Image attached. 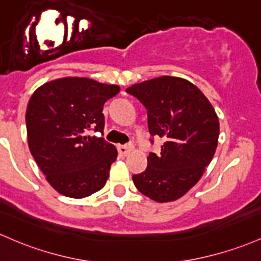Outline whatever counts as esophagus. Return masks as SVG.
I'll return each instance as SVG.
<instances>
[{
	"instance_id": "esophagus-1",
	"label": "esophagus",
	"mask_w": 261,
	"mask_h": 261,
	"mask_svg": "<svg viewBox=\"0 0 261 261\" xmlns=\"http://www.w3.org/2000/svg\"><path fill=\"white\" fill-rule=\"evenodd\" d=\"M117 151L122 156H127L133 151V145H119L117 146Z\"/></svg>"
}]
</instances>
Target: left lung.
<instances>
[{"label": "left lung", "instance_id": "1", "mask_svg": "<svg viewBox=\"0 0 261 261\" xmlns=\"http://www.w3.org/2000/svg\"><path fill=\"white\" fill-rule=\"evenodd\" d=\"M126 91L147 110L151 136L165 140L161 152H150L147 168L134 174L133 181L142 194L156 202L178 199L199 181L213 159L218 116L196 85L177 76H160Z\"/></svg>", "mask_w": 261, "mask_h": 261}]
</instances>
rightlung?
I'll return each instance as SVG.
<instances>
[{"label":"right lung","mask_w":261,"mask_h":261,"mask_svg":"<svg viewBox=\"0 0 261 261\" xmlns=\"http://www.w3.org/2000/svg\"><path fill=\"white\" fill-rule=\"evenodd\" d=\"M119 91L117 85L69 76L45 83L31 96L25 113L30 151L63 196L84 198L107 183L117 150L102 137V108Z\"/></svg>","instance_id":"1"}]
</instances>
